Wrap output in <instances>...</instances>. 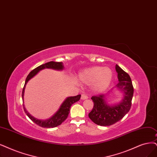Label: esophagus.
I'll use <instances>...</instances> for the list:
<instances>
[{"mask_svg":"<svg viewBox=\"0 0 157 157\" xmlns=\"http://www.w3.org/2000/svg\"><path fill=\"white\" fill-rule=\"evenodd\" d=\"M81 99H82V100H86V99H88V96L85 95V94H82Z\"/></svg>","mask_w":157,"mask_h":157,"instance_id":"obj_1","label":"esophagus"}]
</instances>
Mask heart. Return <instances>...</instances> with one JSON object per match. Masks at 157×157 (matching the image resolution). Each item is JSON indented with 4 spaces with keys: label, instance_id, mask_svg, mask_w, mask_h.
Wrapping results in <instances>:
<instances>
[{
    "label": "heart",
    "instance_id": "b5f03b06",
    "mask_svg": "<svg viewBox=\"0 0 157 157\" xmlns=\"http://www.w3.org/2000/svg\"><path fill=\"white\" fill-rule=\"evenodd\" d=\"M113 76V72L110 68L94 67L81 72L78 74V79L86 84L92 83V87L95 91L102 92L109 87Z\"/></svg>",
    "mask_w": 157,
    "mask_h": 157
}]
</instances>
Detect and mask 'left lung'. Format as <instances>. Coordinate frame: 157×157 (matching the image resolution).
<instances>
[{"label": "left lung", "mask_w": 157, "mask_h": 157, "mask_svg": "<svg viewBox=\"0 0 157 157\" xmlns=\"http://www.w3.org/2000/svg\"><path fill=\"white\" fill-rule=\"evenodd\" d=\"M119 83L116 85L118 90L123 92L124 97L119 103L111 105L106 103L105 98L109 94H100L91 98L94 107L89 117L94 123L101 126H109L124 118L129 111L133 96V86L129 75L123 71L118 65H116Z\"/></svg>", "instance_id": "obj_1"}]
</instances>
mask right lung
Here are the masks:
<instances>
[{
	"instance_id": "obj_1",
	"label": "right lung",
	"mask_w": 157,
	"mask_h": 157,
	"mask_svg": "<svg viewBox=\"0 0 157 157\" xmlns=\"http://www.w3.org/2000/svg\"><path fill=\"white\" fill-rule=\"evenodd\" d=\"M44 68H52L54 70H57V71H62L64 68L63 63L62 62H55V61H50L46 63L43 65H41L39 66L38 67L33 69L32 71H31L26 79L25 86L22 89V101L24 102V93H25V86L28 82L30 79H32L33 77H34L40 71H41ZM81 98V95H77L75 96H71L67 98L63 102V103L61 105L59 109H58V111L53 115L52 117L47 120H38L36 118L33 117L31 114H29L26 109L25 107L24 104H23V108H24V111L26 115L29 117L32 121H33L35 124H36L40 127H46V128H50V127H56L58 125H61L64 121H65L68 116V114L70 113V109H71V107L73 103L77 102Z\"/></svg>"
}]
</instances>
